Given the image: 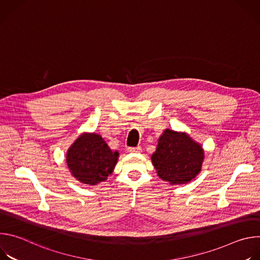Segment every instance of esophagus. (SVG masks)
<instances>
[{"mask_svg": "<svg viewBox=\"0 0 260 260\" xmlns=\"http://www.w3.org/2000/svg\"><path fill=\"white\" fill-rule=\"evenodd\" d=\"M141 147L138 146V147H128L127 148V152L128 153H140L141 152Z\"/></svg>", "mask_w": 260, "mask_h": 260, "instance_id": "esophagus-1", "label": "esophagus"}]
</instances>
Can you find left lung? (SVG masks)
Returning <instances> with one entry per match:
<instances>
[{
  "label": "left lung",
  "mask_w": 260,
  "mask_h": 260,
  "mask_svg": "<svg viewBox=\"0 0 260 260\" xmlns=\"http://www.w3.org/2000/svg\"><path fill=\"white\" fill-rule=\"evenodd\" d=\"M203 146L187 133L166 128L158 138L151 161L157 176L172 185L187 184L202 171Z\"/></svg>",
  "instance_id": "8db88e82"
}]
</instances>
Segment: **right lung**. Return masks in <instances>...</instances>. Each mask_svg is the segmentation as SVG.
<instances>
[{"mask_svg": "<svg viewBox=\"0 0 260 260\" xmlns=\"http://www.w3.org/2000/svg\"><path fill=\"white\" fill-rule=\"evenodd\" d=\"M119 152L112 151L101 135L81 134L66 154V162L72 176L90 186L107 180L113 173Z\"/></svg>", "mask_w": 260, "mask_h": 260, "instance_id": "right-lung-1", "label": "right lung"}]
</instances>
